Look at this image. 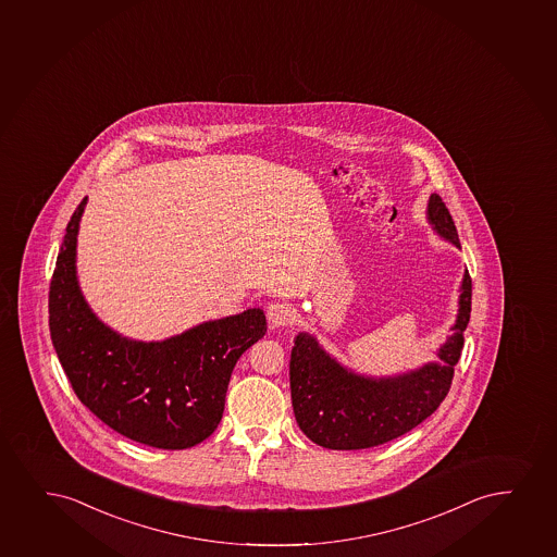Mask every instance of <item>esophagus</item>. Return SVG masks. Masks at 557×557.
I'll use <instances>...</instances> for the list:
<instances>
[{
    "label": "esophagus",
    "instance_id": "obj_1",
    "mask_svg": "<svg viewBox=\"0 0 557 557\" xmlns=\"http://www.w3.org/2000/svg\"><path fill=\"white\" fill-rule=\"evenodd\" d=\"M292 309L288 305L284 304H271L268 307V320L269 324L273 327H286L292 324Z\"/></svg>",
    "mask_w": 557,
    "mask_h": 557
}]
</instances>
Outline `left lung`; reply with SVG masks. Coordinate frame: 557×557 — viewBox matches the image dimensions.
Wrapping results in <instances>:
<instances>
[{"instance_id":"obj_1","label":"left lung","mask_w":557,"mask_h":557,"mask_svg":"<svg viewBox=\"0 0 557 557\" xmlns=\"http://www.w3.org/2000/svg\"><path fill=\"white\" fill-rule=\"evenodd\" d=\"M425 220L433 233L456 248L458 232L437 194ZM458 314L433 361L395 374L358 373L341 363L314 335L299 332L289 356V389L297 425L330 450H363L401 437L433 414L450 389L471 317V276L459 282Z\"/></svg>"}]
</instances>
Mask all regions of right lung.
I'll use <instances>...</instances> for the list:
<instances>
[{"instance_id":"obj_1","label":"right lung","mask_w":557,"mask_h":557,"mask_svg":"<svg viewBox=\"0 0 557 557\" xmlns=\"http://www.w3.org/2000/svg\"><path fill=\"white\" fill-rule=\"evenodd\" d=\"M83 199L65 227L50 282L52 345L81 403L124 437L184 450L214 433L233 367L268 332L263 309L207 320L162 341H137L99 320L77 276Z\"/></svg>"}]
</instances>
